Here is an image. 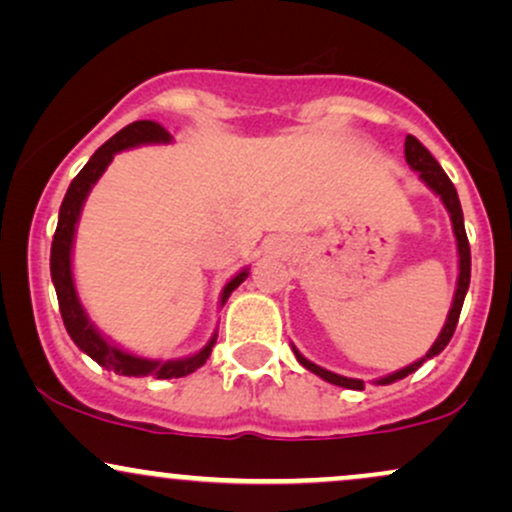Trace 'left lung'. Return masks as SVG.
Here are the masks:
<instances>
[{"label":"left lung","instance_id":"obj_1","mask_svg":"<svg viewBox=\"0 0 512 512\" xmlns=\"http://www.w3.org/2000/svg\"><path fill=\"white\" fill-rule=\"evenodd\" d=\"M404 158H407L409 166L414 168L416 173H419V178L424 180L426 185L431 187V190L436 192L440 199H443L445 209H448L450 221H452V231H455V240H457V255H460V276H457L455 301H452L448 320H445V327L440 330L438 339L433 342L431 349H428V354L424 358H419L416 363H411V366L397 370V373H392V375H385V378H380L378 385H390V383H395V380L407 378L409 373H414V370H419L421 366H424V361H428V358H433V356H438L440 351L448 346L452 334H455L457 320H460V310H462L464 296H467V289H469V276H472V252H469V240H467V233H464V216H462L460 197H457L455 185H452V180L448 178V175H445V170L440 168V163L436 161V158L431 156V151H428L426 146L419 142V139L411 137V134H407V142H404ZM293 354H296L298 363H301L303 368H308L310 373L320 375V378L327 380V383L339 385V387H349V390H363V380L344 378V375L332 373V370L315 366V363L308 361V358H305L301 351L296 349V346H293Z\"/></svg>","mask_w":512,"mask_h":512}]
</instances>
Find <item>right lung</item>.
<instances>
[{
	"mask_svg": "<svg viewBox=\"0 0 512 512\" xmlns=\"http://www.w3.org/2000/svg\"><path fill=\"white\" fill-rule=\"evenodd\" d=\"M170 134L163 129L158 122L151 120H137L132 125L115 134L113 139H108L101 149L96 151L84 168L79 170V175L69 185L67 195L62 199L60 207V219H57V231L52 238V250H50V274L52 284H55L57 301H60V313L67 327L69 337L74 339V344L79 346L84 354H88L98 366L115 370L120 375H134V378H142V375H154L158 380L168 378H182V375L195 373L197 368H202L207 363L211 354V346L216 344V334L209 339V344L202 351H197L195 356L187 358H175V361H151V358H142L127 354V351L117 349L113 342L103 337L101 332L93 327V322L88 320L86 310L81 308L79 296L74 289V276H72V243H74V231L76 223H79L81 207H84L88 192L96 185V180L101 178L103 170L110 166L113 156L117 151L132 149L139 144H168ZM248 279V269L233 276L221 293V305L228 301L233 291L238 289L243 281Z\"/></svg>",
	"mask_w": 512,
	"mask_h": 512,
	"instance_id": "right-lung-1",
	"label": "right lung"
}]
</instances>
